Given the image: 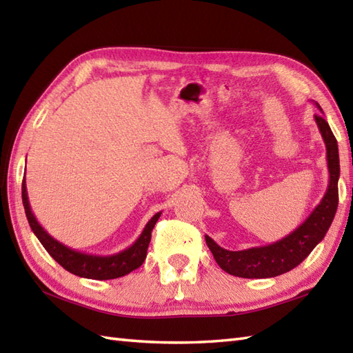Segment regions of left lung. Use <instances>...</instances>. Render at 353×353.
Segmentation results:
<instances>
[{"label": "left lung", "instance_id": "left-lung-1", "mask_svg": "<svg viewBox=\"0 0 353 353\" xmlns=\"http://www.w3.org/2000/svg\"><path fill=\"white\" fill-rule=\"evenodd\" d=\"M316 106L320 114H323L319 103H316ZM320 114L314 115V119H316L321 138L325 141L329 170V183L323 199L296 230L268 245L232 252L223 249L211 236L205 235L206 244L212 252L216 264L226 273L247 277V279H265V277L287 273L308 256L314 247L325 238L327 229L331 228L336 206H339L340 157L339 144H336L331 127Z\"/></svg>", "mask_w": 353, "mask_h": 353}]
</instances>
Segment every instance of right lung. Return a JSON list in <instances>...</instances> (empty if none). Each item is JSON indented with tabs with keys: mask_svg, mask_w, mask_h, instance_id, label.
I'll list each match as a JSON object with an SVG mask.
<instances>
[{
	"mask_svg": "<svg viewBox=\"0 0 353 353\" xmlns=\"http://www.w3.org/2000/svg\"><path fill=\"white\" fill-rule=\"evenodd\" d=\"M22 203H24L30 228H32L33 234L45 247V250L51 254V258L59 262L65 270H68L70 273L80 277H86V279L97 281L117 279V277L129 274L133 270H137L142 265V262H144L147 256L150 239H152V230L162 214L157 212L150 219V221L145 224L144 230H142V234L130 247H127V249L118 253L104 254L103 256V254H91L74 250L71 247L57 241L56 238H52L48 232L41 226L39 221L36 220L34 214L32 212V208H30L28 203L26 181L22 182Z\"/></svg>",
	"mask_w": 353,
	"mask_h": 353,
	"instance_id": "right-lung-1",
	"label": "right lung"
}]
</instances>
